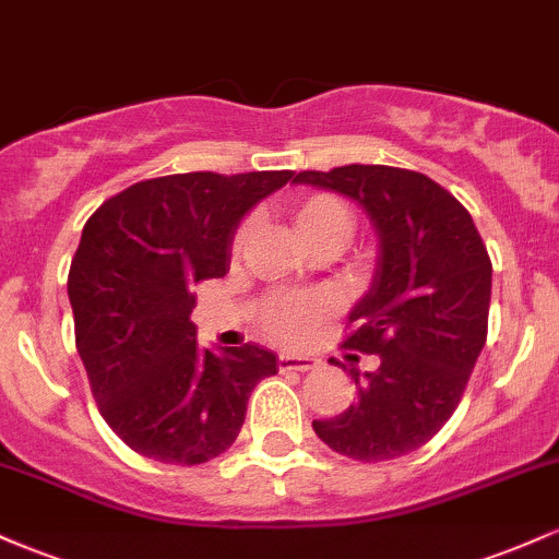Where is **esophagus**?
<instances>
[{
    "label": "esophagus",
    "instance_id": "1",
    "mask_svg": "<svg viewBox=\"0 0 559 559\" xmlns=\"http://www.w3.org/2000/svg\"><path fill=\"white\" fill-rule=\"evenodd\" d=\"M281 370H312L318 368L316 357H297V355H281L278 357Z\"/></svg>",
    "mask_w": 559,
    "mask_h": 559
}]
</instances>
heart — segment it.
Listing matches in <instances>:
<instances>
[{
	"label": "heart",
	"mask_w": 559,
	"mask_h": 559,
	"mask_svg": "<svg viewBox=\"0 0 559 559\" xmlns=\"http://www.w3.org/2000/svg\"><path fill=\"white\" fill-rule=\"evenodd\" d=\"M294 223L301 239L318 243L323 239H342L352 234L349 207L333 194H310L294 204ZM243 223L236 234V249L247 239ZM333 310V299L325 292H286L273 297L262 310V325L267 336L281 344H301L312 336L318 323Z\"/></svg>",
	"instance_id": "obj_1"
}]
</instances>
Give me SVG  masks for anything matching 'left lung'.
Returning <instances> with one entry per match:
<instances>
[{
    "mask_svg": "<svg viewBox=\"0 0 559 559\" xmlns=\"http://www.w3.org/2000/svg\"><path fill=\"white\" fill-rule=\"evenodd\" d=\"M294 183L355 199L378 234L373 284L349 312L355 331L344 342L378 355V368L352 365L357 400L312 428L360 463L415 452L452 418L486 344L491 260L476 223L415 170L344 165L301 170Z\"/></svg>",
    "mask_w": 559,
    "mask_h": 559,
    "instance_id": "1",
    "label": "left lung"
}]
</instances>
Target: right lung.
<instances>
[{
	"instance_id": "add662e5",
	"label": "right lung",
	"mask_w": 559,
	"mask_h": 559,
	"mask_svg": "<svg viewBox=\"0 0 559 559\" xmlns=\"http://www.w3.org/2000/svg\"><path fill=\"white\" fill-rule=\"evenodd\" d=\"M292 170L176 173L128 186L88 217L70 262L75 346L102 418L133 452L202 465L234 444L252 389L278 373L258 344H197L199 281L223 278L241 217Z\"/></svg>"
}]
</instances>
